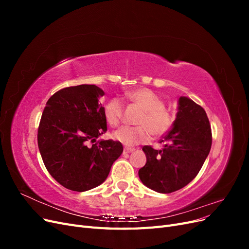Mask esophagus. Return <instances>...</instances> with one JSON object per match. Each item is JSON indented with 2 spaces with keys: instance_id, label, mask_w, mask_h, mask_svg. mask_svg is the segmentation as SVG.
I'll return each instance as SVG.
<instances>
[{
  "instance_id": "obj_1",
  "label": "esophagus",
  "mask_w": 249,
  "mask_h": 249,
  "mask_svg": "<svg viewBox=\"0 0 249 249\" xmlns=\"http://www.w3.org/2000/svg\"><path fill=\"white\" fill-rule=\"evenodd\" d=\"M135 150V148H133V147H124V154H130V153H133Z\"/></svg>"
}]
</instances>
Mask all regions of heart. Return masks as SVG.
<instances>
[{"label": "heart", "mask_w": 249, "mask_h": 249, "mask_svg": "<svg viewBox=\"0 0 249 249\" xmlns=\"http://www.w3.org/2000/svg\"><path fill=\"white\" fill-rule=\"evenodd\" d=\"M125 97L142 109L137 118L136 126H122L114 132L113 137L124 145H136L149 138L161 137L173 125L175 117L164 108V102L159 95L148 88H138L125 93ZM124 108L118 99H111L105 105L104 115L111 126H117L122 120Z\"/></svg>", "instance_id": "1"}]
</instances>
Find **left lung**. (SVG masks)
Instances as JSON below:
<instances>
[{
  "instance_id": "8db88e82",
  "label": "left lung",
  "mask_w": 249,
  "mask_h": 249,
  "mask_svg": "<svg viewBox=\"0 0 249 249\" xmlns=\"http://www.w3.org/2000/svg\"><path fill=\"white\" fill-rule=\"evenodd\" d=\"M171 130L160 140L163 148L145 145L146 163L139 169L141 182L159 193L182 189L197 176L212 145L206 111L189 97L179 96Z\"/></svg>"
}]
</instances>
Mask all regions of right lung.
I'll use <instances>...</instances> for the list:
<instances>
[{
    "mask_svg": "<svg viewBox=\"0 0 249 249\" xmlns=\"http://www.w3.org/2000/svg\"><path fill=\"white\" fill-rule=\"evenodd\" d=\"M104 94L95 85L63 88L43 110L37 135L39 152L50 175L66 189L84 192L100 186L123 154L119 141H96L107 131L100 103Z\"/></svg>",
    "mask_w": 249,
    "mask_h": 249,
    "instance_id": "right-lung-1",
    "label": "right lung"
}]
</instances>
